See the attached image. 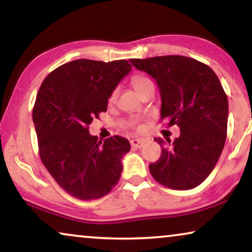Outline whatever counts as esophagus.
Segmentation results:
<instances>
[{
	"mask_svg": "<svg viewBox=\"0 0 252 252\" xmlns=\"http://www.w3.org/2000/svg\"><path fill=\"white\" fill-rule=\"evenodd\" d=\"M130 144H131L132 147H136V149H142L145 142L143 139H131L130 140Z\"/></svg>",
	"mask_w": 252,
	"mask_h": 252,
	"instance_id": "1",
	"label": "esophagus"
}]
</instances>
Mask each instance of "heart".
I'll use <instances>...</instances> for the list:
<instances>
[{
  "label": "heart",
  "instance_id": "b5f03b06",
  "mask_svg": "<svg viewBox=\"0 0 252 252\" xmlns=\"http://www.w3.org/2000/svg\"><path fill=\"white\" fill-rule=\"evenodd\" d=\"M149 82H151L149 78H146V77L140 76V75L133 76L132 79H131L132 86L135 87V90H136L137 92H138L139 90L142 89V87L145 85L146 83H149ZM115 98H116V91H113L112 94H110V96H109V101H114V100H115Z\"/></svg>",
  "mask_w": 252,
  "mask_h": 252
}]
</instances>
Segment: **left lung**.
Masks as SVG:
<instances>
[{
    "label": "left lung",
    "mask_w": 252,
    "mask_h": 252,
    "mask_svg": "<svg viewBox=\"0 0 252 252\" xmlns=\"http://www.w3.org/2000/svg\"><path fill=\"white\" fill-rule=\"evenodd\" d=\"M130 62L156 79L161 94L160 120L181 130L174 142L156 139L165 146L159 160L150 163V172L170 189H193L212 172L226 142L228 99L222 85L209 65L187 56Z\"/></svg>",
    "instance_id": "left-lung-1"
}]
</instances>
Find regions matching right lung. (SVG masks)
<instances>
[{
  "instance_id": "add662e5",
  "label": "right lung",
  "mask_w": 252,
  "mask_h": 252,
  "mask_svg": "<svg viewBox=\"0 0 252 252\" xmlns=\"http://www.w3.org/2000/svg\"><path fill=\"white\" fill-rule=\"evenodd\" d=\"M126 60L80 59L53 70L43 80L33 107L39 156L56 183L77 199L109 193L122 173L128 139H98L89 126L107 110L108 98L131 70Z\"/></svg>"
}]
</instances>
